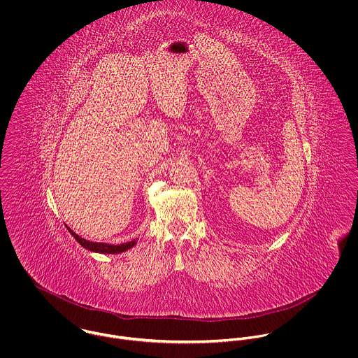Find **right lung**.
Returning a JSON list of instances; mask_svg holds the SVG:
<instances>
[{
  "instance_id": "1",
  "label": "right lung",
  "mask_w": 358,
  "mask_h": 358,
  "mask_svg": "<svg viewBox=\"0 0 358 358\" xmlns=\"http://www.w3.org/2000/svg\"><path fill=\"white\" fill-rule=\"evenodd\" d=\"M67 230L78 241V244L81 247H84L88 251H94V252H99V254H120V252H124V251L132 248L136 244V240H132V241H129L127 244H121V245H110V244H103V243H92V241L81 238L70 227H67Z\"/></svg>"
}]
</instances>
